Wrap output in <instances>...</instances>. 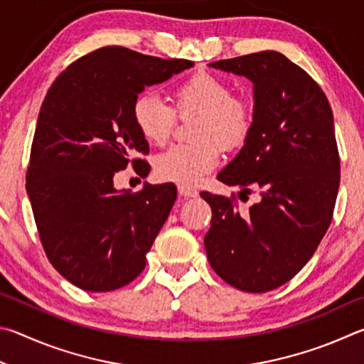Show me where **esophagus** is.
Listing matches in <instances>:
<instances>
[{"label":"esophagus","mask_w":364,"mask_h":364,"mask_svg":"<svg viewBox=\"0 0 364 364\" xmlns=\"http://www.w3.org/2000/svg\"><path fill=\"white\" fill-rule=\"evenodd\" d=\"M177 190H178V195L183 196V198H196V196H198V192H196V190L192 187L178 186Z\"/></svg>","instance_id":"1"}]
</instances>
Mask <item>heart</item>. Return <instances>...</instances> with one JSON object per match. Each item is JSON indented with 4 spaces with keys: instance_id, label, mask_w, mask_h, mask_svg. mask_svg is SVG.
I'll return each instance as SVG.
<instances>
[{
    "instance_id": "heart-1",
    "label": "heart",
    "mask_w": 364,
    "mask_h": 364,
    "mask_svg": "<svg viewBox=\"0 0 364 364\" xmlns=\"http://www.w3.org/2000/svg\"><path fill=\"white\" fill-rule=\"evenodd\" d=\"M200 114L196 144L172 145L155 158V172L164 182L195 186L218 168L220 146L237 150L254 127V105L245 95H233L230 82L209 72H196L176 87L174 108L153 94H140L132 104V121L146 142L163 145L176 127L177 114Z\"/></svg>"
}]
</instances>
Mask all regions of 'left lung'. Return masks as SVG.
I'll return each instance as SVG.
<instances>
[{"instance_id":"1","label":"left lung","mask_w":364,"mask_h":364,"mask_svg":"<svg viewBox=\"0 0 364 364\" xmlns=\"http://www.w3.org/2000/svg\"><path fill=\"white\" fill-rule=\"evenodd\" d=\"M254 82V127L219 172L230 198L201 192L213 209L205 237L213 270L245 292L277 289L314 256L333 220L341 181L333 110L318 82L288 57L262 50L209 63Z\"/></svg>"}]
</instances>
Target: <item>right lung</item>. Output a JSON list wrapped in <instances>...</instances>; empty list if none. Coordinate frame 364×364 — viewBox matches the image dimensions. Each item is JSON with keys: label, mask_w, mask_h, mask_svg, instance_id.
<instances>
[{"label": "right lung", "mask_w": 364, "mask_h": 364, "mask_svg": "<svg viewBox=\"0 0 364 364\" xmlns=\"http://www.w3.org/2000/svg\"><path fill=\"white\" fill-rule=\"evenodd\" d=\"M192 60L159 59L121 46L80 57L57 76L43 100L30 151L27 193L49 262L76 288H123L145 269L146 252L174 205L172 183L139 192L113 187L114 172L149 144L132 121L145 86L169 80Z\"/></svg>", "instance_id": "right-lung-1"}]
</instances>
